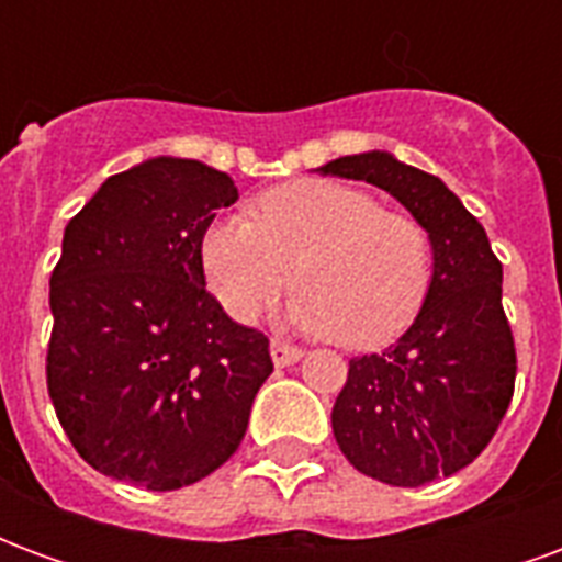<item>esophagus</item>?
I'll use <instances>...</instances> for the list:
<instances>
[{
  "label": "esophagus",
  "mask_w": 562,
  "mask_h": 562,
  "mask_svg": "<svg viewBox=\"0 0 562 562\" xmlns=\"http://www.w3.org/2000/svg\"><path fill=\"white\" fill-rule=\"evenodd\" d=\"M270 358H273V364L277 367L297 364V361L304 358V349H297V346H292V342L285 340H273L270 342Z\"/></svg>",
  "instance_id": "esophagus-1"
}]
</instances>
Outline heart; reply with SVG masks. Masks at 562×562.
<instances>
[{
  "instance_id": "obj_1",
  "label": "heart",
  "mask_w": 562,
  "mask_h": 562,
  "mask_svg": "<svg viewBox=\"0 0 562 562\" xmlns=\"http://www.w3.org/2000/svg\"><path fill=\"white\" fill-rule=\"evenodd\" d=\"M198 258L232 318L256 322L294 277L301 292L289 322L349 349L394 340L422 310L434 273L422 222L328 177L273 186L252 220L210 222Z\"/></svg>"
}]
</instances>
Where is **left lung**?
Listing matches in <instances>:
<instances>
[{
  "label": "left lung",
  "instance_id": "1",
  "mask_svg": "<svg viewBox=\"0 0 562 562\" xmlns=\"http://www.w3.org/2000/svg\"><path fill=\"white\" fill-rule=\"evenodd\" d=\"M318 171L385 189L434 246L430 289L409 330L382 355L349 361L330 413L334 439L355 470L394 487L454 475L494 439L515 394L503 265L482 222L434 173L379 149Z\"/></svg>",
  "mask_w": 562,
  "mask_h": 562
}]
</instances>
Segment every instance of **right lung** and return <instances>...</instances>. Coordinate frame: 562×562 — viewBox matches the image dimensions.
Instances as JSON below:
<instances>
[{"mask_svg":"<svg viewBox=\"0 0 562 562\" xmlns=\"http://www.w3.org/2000/svg\"><path fill=\"white\" fill-rule=\"evenodd\" d=\"M234 201L228 173L159 156L108 177L66 225L47 391L92 470L177 491L240 446L273 373L270 342L228 318L198 258L204 228Z\"/></svg>","mask_w":562,"mask_h":562,"instance_id":"add662e5","label":"right lung"}]
</instances>
